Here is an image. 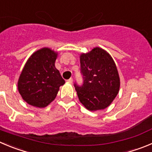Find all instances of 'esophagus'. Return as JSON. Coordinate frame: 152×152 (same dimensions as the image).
Segmentation results:
<instances>
[{
    "label": "esophagus",
    "mask_w": 152,
    "mask_h": 152,
    "mask_svg": "<svg viewBox=\"0 0 152 152\" xmlns=\"http://www.w3.org/2000/svg\"><path fill=\"white\" fill-rule=\"evenodd\" d=\"M67 83H70V84H72V83H73V79H72V78H70V79H68Z\"/></svg>",
    "instance_id": "34e87169"
}]
</instances>
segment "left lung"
Segmentation results:
<instances>
[{
    "instance_id": "8db88e82",
    "label": "left lung",
    "mask_w": 152,
    "mask_h": 152,
    "mask_svg": "<svg viewBox=\"0 0 152 152\" xmlns=\"http://www.w3.org/2000/svg\"><path fill=\"white\" fill-rule=\"evenodd\" d=\"M84 83L74 84L79 101L90 111L107 108L118 94L120 77L111 55L100 47L80 55Z\"/></svg>"
}]
</instances>
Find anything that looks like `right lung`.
<instances>
[{
  "label": "right lung",
  "mask_w": 152,
  "mask_h": 152,
  "mask_svg": "<svg viewBox=\"0 0 152 152\" xmlns=\"http://www.w3.org/2000/svg\"><path fill=\"white\" fill-rule=\"evenodd\" d=\"M58 53L47 47L34 52L24 66L18 80V90L29 105L44 108L56 97L62 79L55 62Z\"/></svg>",
  "instance_id": "right-lung-1"
}]
</instances>
